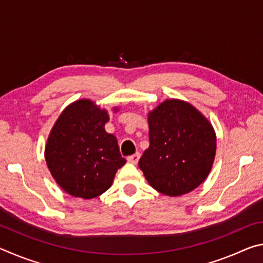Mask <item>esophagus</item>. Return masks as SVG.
I'll list each match as a JSON object with an SVG mask.
<instances>
[{
    "label": "esophagus",
    "instance_id": "34e87169",
    "mask_svg": "<svg viewBox=\"0 0 263 263\" xmlns=\"http://www.w3.org/2000/svg\"><path fill=\"white\" fill-rule=\"evenodd\" d=\"M139 158H140V153H136V154H132L130 157L127 158V161L131 162L133 164H137L138 161H139Z\"/></svg>",
    "mask_w": 263,
    "mask_h": 263
}]
</instances>
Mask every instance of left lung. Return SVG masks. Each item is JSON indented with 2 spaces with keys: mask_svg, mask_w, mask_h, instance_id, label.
<instances>
[{
  "mask_svg": "<svg viewBox=\"0 0 263 263\" xmlns=\"http://www.w3.org/2000/svg\"><path fill=\"white\" fill-rule=\"evenodd\" d=\"M148 127L149 147L138 164L151 186L175 197L203 183L216 155L211 123L188 102L173 99L151 111Z\"/></svg>",
  "mask_w": 263,
  "mask_h": 263,
  "instance_id": "left-lung-1",
  "label": "left lung"
}]
</instances>
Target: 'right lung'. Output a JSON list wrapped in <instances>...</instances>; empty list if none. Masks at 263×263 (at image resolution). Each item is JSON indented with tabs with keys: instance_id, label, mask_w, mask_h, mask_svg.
<instances>
[{
	"instance_id": "1",
	"label": "right lung",
	"mask_w": 263,
	"mask_h": 263,
	"mask_svg": "<svg viewBox=\"0 0 263 263\" xmlns=\"http://www.w3.org/2000/svg\"><path fill=\"white\" fill-rule=\"evenodd\" d=\"M108 121V111L90 100H79L62 111L52 127L45 147L47 167L57 183L74 197L102 195L126 162L117 138L105 131Z\"/></svg>"
}]
</instances>
